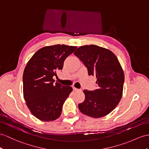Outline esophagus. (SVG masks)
Masks as SVG:
<instances>
[{
	"label": "esophagus",
	"instance_id": "34e87169",
	"mask_svg": "<svg viewBox=\"0 0 149 149\" xmlns=\"http://www.w3.org/2000/svg\"><path fill=\"white\" fill-rule=\"evenodd\" d=\"M72 89H73L74 91H76V92L81 91V89H78V88H75V87H72Z\"/></svg>",
	"mask_w": 149,
	"mask_h": 149
}]
</instances>
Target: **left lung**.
Segmentation results:
<instances>
[{
  "label": "left lung",
  "instance_id": "obj_1",
  "mask_svg": "<svg viewBox=\"0 0 149 149\" xmlns=\"http://www.w3.org/2000/svg\"><path fill=\"white\" fill-rule=\"evenodd\" d=\"M74 54L95 76L97 89L84 90L85 100L79 104V111L88 116L98 118L113 111L120 101L125 74L118 58L109 49L95 45L79 47Z\"/></svg>",
  "mask_w": 149,
  "mask_h": 149
}]
</instances>
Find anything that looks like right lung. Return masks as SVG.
I'll return each instance as SVG.
<instances>
[{"label": "right lung", "instance_id": "1", "mask_svg": "<svg viewBox=\"0 0 149 149\" xmlns=\"http://www.w3.org/2000/svg\"><path fill=\"white\" fill-rule=\"evenodd\" d=\"M76 46L54 45L39 49L24 68L23 95L29 109L43 121L56 120L61 114L65 100L72 92L70 86L54 84L53 77L63 68L64 60Z\"/></svg>", "mask_w": 149, "mask_h": 149}]
</instances>
